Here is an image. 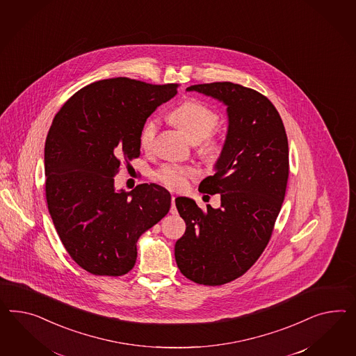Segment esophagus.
<instances>
[{
    "mask_svg": "<svg viewBox=\"0 0 356 356\" xmlns=\"http://www.w3.org/2000/svg\"><path fill=\"white\" fill-rule=\"evenodd\" d=\"M175 200H176V197H172V198H171V203H172V207H171V213H177V210H176V204H175Z\"/></svg>",
    "mask_w": 356,
    "mask_h": 356,
    "instance_id": "1",
    "label": "esophagus"
}]
</instances>
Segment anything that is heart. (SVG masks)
Wrapping results in <instances>:
<instances>
[{
  "label": "heart",
  "instance_id": "b5f03b06",
  "mask_svg": "<svg viewBox=\"0 0 356 356\" xmlns=\"http://www.w3.org/2000/svg\"><path fill=\"white\" fill-rule=\"evenodd\" d=\"M170 119L193 143H200L203 140V150L206 153L216 154L220 150L219 141L211 135L220 123V116L202 101H185L173 110L170 114ZM156 131V119H146L138 137V143L143 149H149L153 145ZM195 176L197 171L194 168L179 164H163L155 172V177L172 191H181Z\"/></svg>",
  "mask_w": 356,
  "mask_h": 356
}]
</instances>
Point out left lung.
<instances>
[{
    "label": "left lung",
    "instance_id": "1",
    "mask_svg": "<svg viewBox=\"0 0 356 356\" xmlns=\"http://www.w3.org/2000/svg\"><path fill=\"white\" fill-rule=\"evenodd\" d=\"M188 90L222 101L229 127L216 172L198 188L219 193L221 207L203 211L193 200H175L186 224L175 258L186 279L219 286L246 273L268 245L288 185V137L276 107L251 88L216 81Z\"/></svg>",
    "mask_w": 356,
    "mask_h": 356
}]
</instances>
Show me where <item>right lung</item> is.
Returning <instances> with one entry per match:
<instances>
[{"instance_id": "add662e5", "label": "right lung", "mask_w": 356, "mask_h": 356, "mask_svg": "<svg viewBox=\"0 0 356 356\" xmlns=\"http://www.w3.org/2000/svg\"><path fill=\"white\" fill-rule=\"evenodd\" d=\"M177 88L99 80L77 90L53 119L44 158L49 213L68 255L92 275L128 273L138 237L170 211L163 186L116 192L114 176L140 156L141 127Z\"/></svg>"}]
</instances>
